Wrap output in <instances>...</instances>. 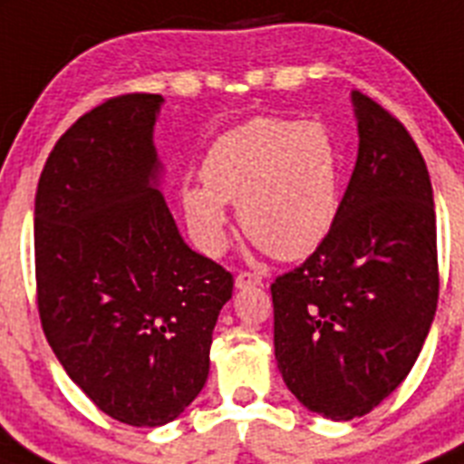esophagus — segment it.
<instances>
[{
  "mask_svg": "<svg viewBox=\"0 0 464 464\" xmlns=\"http://www.w3.org/2000/svg\"><path fill=\"white\" fill-rule=\"evenodd\" d=\"M237 288H251V286H260L263 284V276L256 275V272H239L235 279Z\"/></svg>",
  "mask_w": 464,
  "mask_h": 464,
  "instance_id": "esophagus-1",
  "label": "esophagus"
}]
</instances>
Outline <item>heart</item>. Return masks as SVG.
I'll list each match as a JSON object with an SVG mask.
<instances>
[{
    "instance_id": "b5f03b06",
    "label": "heart",
    "mask_w": 464,
    "mask_h": 464,
    "mask_svg": "<svg viewBox=\"0 0 464 464\" xmlns=\"http://www.w3.org/2000/svg\"><path fill=\"white\" fill-rule=\"evenodd\" d=\"M338 142L322 121L251 119L213 142L201 164L204 188L180 194L201 251L227 244L225 204H239V223L275 258H303L328 237L340 211Z\"/></svg>"
}]
</instances>
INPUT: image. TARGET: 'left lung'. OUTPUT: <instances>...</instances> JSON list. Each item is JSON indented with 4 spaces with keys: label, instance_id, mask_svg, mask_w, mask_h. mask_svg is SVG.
Instances as JSON below:
<instances>
[{
    "label": "left lung",
    "instance_id": "1",
    "mask_svg": "<svg viewBox=\"0 0 464 464\" xmlns=\"http://www.w3.org/2000/svg\"><path fill=\"white\" fill-rule=\"evenodd\" d=\"M359 154L335 225L276 276L275 356L304 409L371 413L420 354L439 300L437 216L420 150L382 105L352 91Z\"/></svg>",
    "mask_w": 464,
    "mask_h": 464
}]
</instances>
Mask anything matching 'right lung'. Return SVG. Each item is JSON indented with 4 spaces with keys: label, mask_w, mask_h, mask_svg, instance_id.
I'll return each mask as SVG.
<instances>
[{
    "label": "right lung",
    "mask_w": 464,
    "mask_h": 464,
    "mask_svg": "<svg viewBox=\"0 0 464 464\" xmlns=\"http://www.w3.org/2000/svg\"><path fill=\"white\" fill-rule=\"evenodd\" d=\"M164 98L126 93L55 142L34 197L44 335L74 385L133 427L176 420L208 378L235 279L188 246L160 189Z\"/></svg>",
    "instance_id": "obj_1"
}]
</instances>
